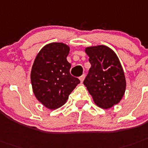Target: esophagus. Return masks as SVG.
<instances>
[{
  "instance_id": "1",
  "label": "esophagus",
  "mask_w": 148,
  "mask_h": 148,
  "mask_svg": "<svg viewBox=\"0 0 148 148\" xmlns=\"http://www.w3.org/2000/svg\"><path fill=\"white\" fill-rule=\"evenodd\" d=\"M84 79H85V74H84L83 75H82V76L80 77V82H81V83H83V82H84Z\"/></svg>"
}]
</instances>
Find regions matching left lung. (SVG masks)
<instances>
[{
  "label": "left lung",
  "mask_w": 148,
  "mask_h": 148,
  "mask_svg": "<svg viewBox=\"0 0 148 148\" xmlns=\"http://www.w3.org/2000/svg\"><path fill=\"white\" fill-rule=\"evenodd\" d=\"M91 64L84 84L95 105L104 109L118 104L126 90V78L118 57L104 45L86 47Z\"/></svg>",
  "instance_id": "left-lung-1"
}]
</instances>
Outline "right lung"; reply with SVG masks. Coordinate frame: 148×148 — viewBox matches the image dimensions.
<instances>
[{"label": "right lung", "mask_w": 148, "mask_h": 148, "mask_svg": "<svg viewBox=\"0 0 148 148\" xmlns=\"http://www.w3.org/2000/svg\"><path fill=\"white\" fill-rule=\"evenodd\" d=\"M70 51L63 43H51L40 49L34 59L31 72L33 92L46 108L54 110L66 102L80 80L70 74L67 61Z\"/></svg>", "instance_id": "obj_1"}]
</instances>
